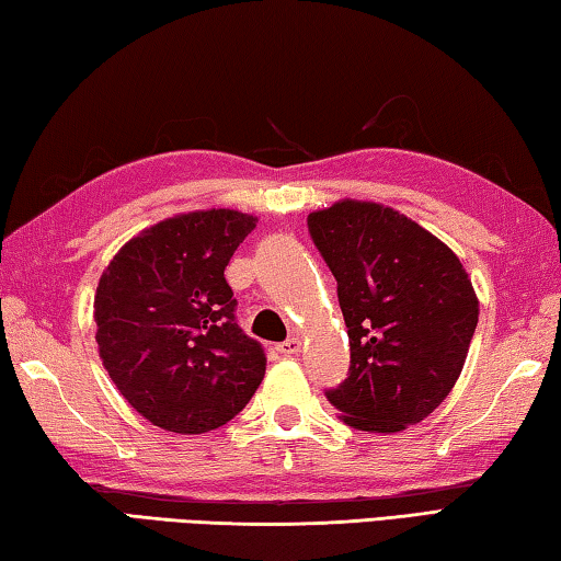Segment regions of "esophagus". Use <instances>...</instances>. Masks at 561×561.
Here are the masks:
<instances>
[{"instance_id": "1", "label": "esophagus", "mask_w": 561, "mask_h": 561, "mask_svg": "<svg viewBox=\"0 0 561 561\" xmlns=\"http://www.w3.org/2000/svg\"><path fill=\"white\" fill-rule=\"evenodd\" d=\"M299 348H301V341L297 339V336H291V339H287V341H282V344L277 346V351L282 356H294V354H299Z\"/></svg>"}]
</instances>
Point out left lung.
<instances>
[{"instance_id": "8db88e82", "label": "left lung", "mask_w": 561, "mask_h": 561, "mask_svg": "<svg viewBox=\"0 0 561 561\" xmlns=\"http://www.w3.org/2000/svg\"><path fill=\"white\" fill-rule=\"evenodd\" d=\"M336 279L351 366L329 388L341 421L398 433L453 391L478 327V297L450 247L405 215L344 201L307 217Z\"/></svg>"}]
</instances>
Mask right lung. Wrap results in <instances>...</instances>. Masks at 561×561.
Listing matches in <instances>:
<instances>
[{
	"instance_id": "obj_1",
	"label": "right lung",
	"mask_w": 561,
	"mask_h": 561,
	"mask_svg": "<svg viewBox=\"0 0 561 561\" xmlns=\"http://www.w3.org/2000/svg\"><path fill=\"white\" fill-rule=\"evenodd\" d=\"M254 217L205 210L158 222L101 274L93 314L103 366L121 396L163 431L197 435L250 403L267 368L237 324L225 267Z\"/></svg>"
}]
</instances>
